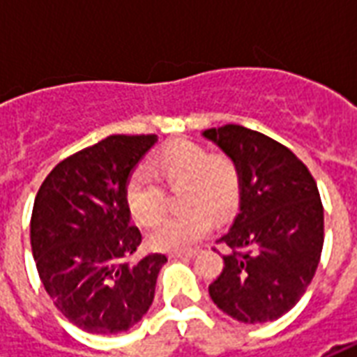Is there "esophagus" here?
<instances>
[{
	"label": "esophagus",
	"mask_w": 357,
	"mask_h": 357,
	"mask_svg": "<svg viewBox=\"0 0 357 357\" xmlns=\"http://www.w3.org/2000/svg\"><path fill=\"white\" fill-rule=\"evenodd\" d=\"M197 250H183V252H172L170 258H193Z\"/></svg>",
	"instance_id": "esophagus-1"
}]
</instances>
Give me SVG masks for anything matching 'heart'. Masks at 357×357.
<instances>
[{"label":"heart","instance_id":"obj_1","mask_svg":"<svg viewBox=\"0 0 357 357\" xmlns=\"http://www.w3.org/2000/svg\"><path fill=\"white\" fill-rule=\"evenodd\" d=\"M151 171L135 170L124 191L126 206L137 225H151L163 211V190L155 181L184 187L179 217L165 218L149 233V245L162 252H181L201 241L210 227V218H224L237 208L243 191L239 164L227 155H210L195 141L176 139L156 151Z\"/></svg>","mask_w":357,"mask_h":357}]
</instances>
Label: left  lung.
Masks as SVG:
<instances>
[{
	"label": "left lung",
	"mask_w": 357,
	"mask_h": 357,
	"mask_svg": "<svg viewBox=\"0 0 357 357\" xmlns=\"http://www.w3.org/2000/svg\"><path fill=\"white\" fill-rule=\"evenodd\" d=\"M202 135L243 174L239 214L216 241L227 252L210 298L237 321H275L302 298L321 258L323 204L315 179L291 149L245 126L210 128Z\"/></svg>",
	"instance_id": "obj_1"
}]
</instances>
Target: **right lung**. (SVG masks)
Wrapping results in <instances>:
<instances>
[{"mask_svg":"<svg viewBox=\"0 0 357 357\" xmlns=\"http://www.w3.org/2000/svg\"><path fill=\"white\" fill-rule=\"evenodd\" d=\"M156 135H109L50 172L36 195L30 243L45 291L66 319L93 335L132 329L155 298L164 255L130 262L141 233L124 191Z\"/></svg>","mask_w":357,"mask_h":357,"instance_id":"right-lung-1","label":"right lung"}]
</instances>
